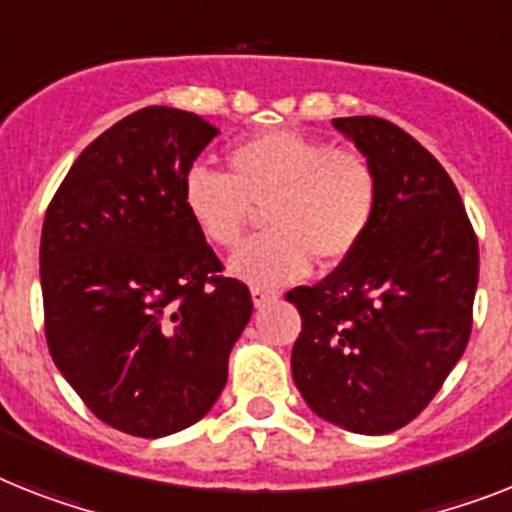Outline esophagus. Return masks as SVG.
I'll return each instance as SVG.
<instances>
[{
	"label": "esophagus",
	"mask_w": 512,
	"mask_h": 512,
	"mask_svg": "<svg viewBox=\"0 0 512 512\" xmlns=\"http://www.w3.org/2000/svg\"><path fill=\"white\" fill-rule=\"evenodd\" d=\"M251 295H253V306L256 308H264L269 306V303L277 301V293H274V290H266V287H253Z\"/></svg>",
	"instance_id": "esophagus-1"
}]
</instances>
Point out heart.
<instances>
[{"label": "heart", "instance_id": "obj_1", "mask_svg": "<svg viewBox=\"0 0 512 512\" xmlns=\"http://www.w3.org/2000/svg\"><path fill=\"white\" fill-rule=\"evenodd\" d=\"M180 198L198 235L217 248L238 246L253 209H264L269 232L240 248L230 269L274 287L303 277L314 259L329 269L363 246L379 211V175L361 151L277 128L232 146L227 175L185 172Z\"/></svg>", "mask_w": 512, "mask_h": 512}]
</instances>
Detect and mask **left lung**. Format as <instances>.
<instances>
[{
    "label": "left lung",
    "mask_w": 512,
    "mask_h": 512,
    "mask_svg": "<svg viewBox=\"0 0 512 512\" xmlns=\"http://www.w3.org/2000/svg\"><path fill=\"white\" fill-rule=\"evenodd\" d=\"M379 175L369 238L311 287L293 379L308 408L356 434H390L424 411L474 324L479 243L445 167L382 117H337Z\"/></svg>",
    "instance_id": "1"
}]
</instances>
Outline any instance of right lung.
I'll use <instances>...</instances> for the list:
<instances>
[{
	"label": "right lung",
	"mask_w": 512,
	"mask_h": 512,
	"mask_svg": "<svg viewBox=\"0 0 512 512\" xmlns=\"http://www.w3.org/2000/svg\"><path fill=\"white\" fill-rule=\"evenodd\" d=\"M219 130L193 112L146 107L75 159L46 209V345L88 411L133 437L196 424L227 382L251 319L183 209L185 172Z\"/></svg>",
	"instance_id": "add662e5"
}]
</instances>
